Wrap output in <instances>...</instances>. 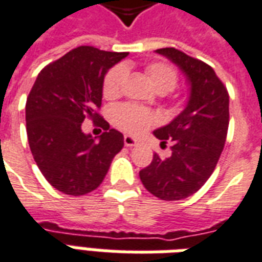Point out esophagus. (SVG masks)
<instances>
[{"label":"esophagus","mask_w":262,"mask_h":262,"mask_svg":"<svg viewBox=\"0 0 262 262\" xmlns=\"http://www.w3.org/2000/svg\"><path fill=\"white\" fill-rule=\"evenodd\" d=\"M123 143H125L126 147H133V146H137V140L135 139V137H132V136L123 137Z\"/></svg>","instance_id":"1"}]
</instances>
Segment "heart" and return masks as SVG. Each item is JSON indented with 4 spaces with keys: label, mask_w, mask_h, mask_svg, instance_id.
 <instances>
[{
    "label": "heart",
    "mask_w": 262,
    "mask_h": 262,
    "mask_svg": "<svg viewBox=\"0 0 262 262\" xmlns=\"http://www.w3.org/2000/svg\"><path fill=\"white\" fill-rule=\"evenodd\" d=\"M146 71L151 84L159 92L165 94L176 88L178 82V74L176 69L168 63L156 61L148 64ZM126 75L127 71L125 66L118 64L109 70L103 78V95L106 98L118 97L123 88ZM112 118L115 125L130 135H142L143 132H146L157 123V116L154 115V112L133 103H120L115 106L112 111Z\"/></svg>",
    "instance_id": "obj_1"
}]
</instances>
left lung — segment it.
Segmentation results:
<instances>
[{
	"instance_id": "1",
	"label": "left lung",
	"mask_w": 262,
	"mask_h": 262,
	"mask_svg": "<svg viewBox=\"0 0 262 262\" xmlns=\"http://www.w3.org/2000/svg\"><path fill=\"white\" fill-rule=\"evenodd\" d=\"M157 53L176 63L191 82L187 108L160 127L154 136L161 144L172 142L171 156H153L139 176L148 192L163 201H180L203 187L216 168L229 129V92L214 70L202 60L174 48Z\"/></svg>"
}]
</instances>
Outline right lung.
I'll use <instances>...</instances> for the list:
<instances>
[{"label":"right lung","mask_w":262,"mask_h":262,"mask_svg":"<svg viewBox=\"0 0 262 262\" xmlns=\"http://www.w3.org/2000/svg\"><path fill=\"white\" fill-rule=\"evenodd\" d=\"M127 54L80 46L46 66L32 86L28 142L43 177L60 192L80 196L97 189L123 147V135L109 129L99 108L103 77ZM85 119L105 130L98 142L80 130Z\"/></svg>","instance_id":"add662e5"}]
</instances>
